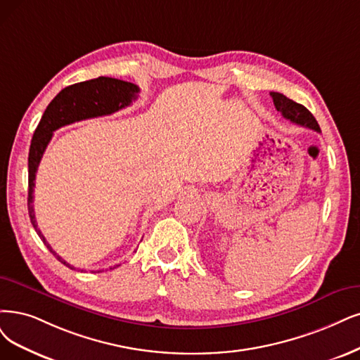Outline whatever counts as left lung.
Instances as JSON below:
<instances>
[{"label":"left lung","instance_id":"8db88e82","mask_svg":"<svg viewBox=\"0 0 360 360\" xmlns=\"http://www.w3.org/2000/svg\"><path fill=\"white\" fill-rule=\"evenodd\" d=\"M270 95L273 98L276 110L281 112L286 120H289V122L300 124V126H304V127L313 129L316 131H321V127H319L316 118L313 117V114L307 108H305L304 105L297 103L292 99L286 98L285 95H282V93L271 91Z\"/></svg>","mask_w":360,"mask_h":360}]
</instances>
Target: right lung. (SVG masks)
<instances>
[{"label":"right lung","mask_w":360,"mask_h":360,"mask_svg":"<svg viewBox=\"0 0 360 360\" xmlns=\"http://www.w3.org/2000/svg\"><path fill=\"white\" fill-rule=\"evenodd\" d=\"M139 87L133 83L123 82L111 77H99L89 82L77 83L60 90L46 108L41 120L34 131L31 141L30 157H28V212L37 234L41 238L47 249L66 267L74 269L65 259H62L51 246L47 243L46 237L39 231L35 214H34V187L35 173L47 145L53 136V131L62 126L71 124L79 120L95 118L102 115H110L118 110L129 106L131 101L138 98ZM118 267V265H115ZM115 267H111L115 269ZM83 271V270H82Z\"/></svg>","instance_id":"1"}]
</instances>
